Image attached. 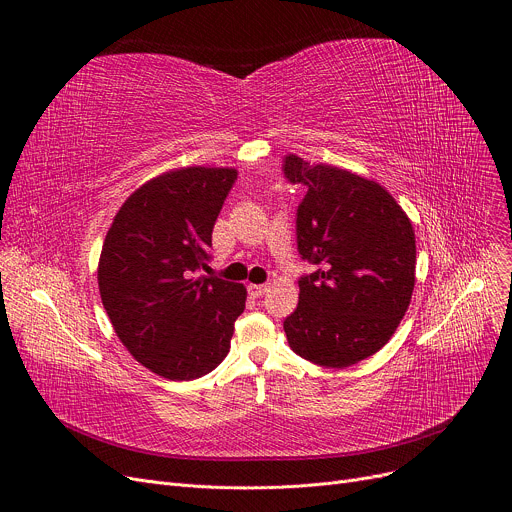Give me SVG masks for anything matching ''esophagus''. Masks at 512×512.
<instances>
[{"mask_svg": "<svg viewBox=\"0 0 512 512\" xmlns=\"http://www.w3.org/2000/svg\"><path fill=\"white\" fill-rule=\"evenodd\" d=\"M267 291H269L267 283H249V294L253 298H261V296L267 294Z\"/></svg>", "mask_w": 512, "mask_h": 512, "instance_id": "1", "label": "esophagus"}]
</instances>
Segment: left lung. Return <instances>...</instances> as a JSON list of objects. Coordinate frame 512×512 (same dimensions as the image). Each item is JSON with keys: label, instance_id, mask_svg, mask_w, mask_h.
Instances as JSON below:
<instances>
[{"label": "left lung", "instance_id": "obj_1", "mask_svg": "<svg viewBox=\"0 0 512 512\" xmlns=\"http://www.w3.org/2000/svg\"><path fill=\"white\" fill-rule=\"evenodd\" d=\"M283 170L308 188L298 208V249L318 265L300 279L298 308L283 330L302 358L346 369L379 352L409 308L413 225L375 180L294 154Z\"/></svg>", "mask_w": 512, "mask_h": 512}]
</instances>
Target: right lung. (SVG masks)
<instances>
[{"label": "right lung", "instance_id": "add662e5", "mask_svg": "<svg viewBox=\"0 0 512 512\" xmlns=\"http://www.w3.org/2000/svg\"><path fill=\"white\" fill-rule=\"evenodd\" d=\"M235 178V168L168 170L129 194L103 241L97 281L113 330L164 379L214 371L245 310L243 283L194 277L210 259L212 227Z\"/></svg>", "mask_w": 512, "mask_h": 512}]
</instances>
